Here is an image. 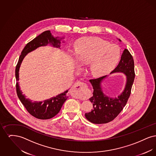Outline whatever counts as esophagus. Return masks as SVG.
Here are the masks:
<instances>
[{"label": "esophagus", "mask_w": 156, "mask_h": 156, "mask_svg": "<svg viewBox=\"0 0 156 156\" xmlns=\"http://www.w3.org/2000/svg\"><path fill=\"white\" fill-rule=\"evenodd\" d=\"M87 88V85L84 82L78 81L75 83L71 89V94L76 98L82 97L83 92Z\"/></svg>", "instance_id": "34e87169"}]
</instances>
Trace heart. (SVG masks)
I'll return each mask as SVG.
<instances>
[{
  "label": "heart",
  "mask_w": 156,
  "mask_h": 156,
  "mask_svg": "<svg viewBox=\"0 0 156 156\" xmlns=\"http://www.w3.org/2000/svg\"><path fill=\"white\" fill-rule=\"evenodd\" d=\"M74 55L82 66L89 64L90 73L95 76L109 73L119 61L120 51L116 45L97 37H84L76 45Z\"/></svg>",
  "instance_id": "b5f03b06"
}]
</instances>
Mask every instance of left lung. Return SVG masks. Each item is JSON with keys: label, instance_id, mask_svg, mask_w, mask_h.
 Returning a JSON list of instances; mask_svg holds the SVG:
<instances>
[{"label": "left lung", "instance_id": "obj_1", "mask_svg": "<svg viewBox=\"0 0 156 156\" xmlns=\"http://www.w3.org/2000/svg\"><path fill=\"white\" fill-rule=\"evenodd\" d=\"M119 40L121 41L120 39ZM115 73H122L126 76L125 89L117 98L108 97L103 92L101 83L108 76L107 75L89 80L94 89L93 96L89 98L93 104V109L90 112L86 113L85 116L91 123L103 124L111 122L126 105L131 94L135 76L133 58L127 49L124 50L119 64L111 74Z\"/></svg>", "mask_w": 156, "mask_h": 156}]
</instances>
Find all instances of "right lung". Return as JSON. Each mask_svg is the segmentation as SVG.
Segmentation results:
<instances>
[{
	"label": "right lung",
	"instance_id": "add662e5",
	"mask_svg": "<svg viewBox=\"0 0 156 156\" xmlns=\"http://www.w3.org/2000/svg\"><path fill=\"white\" fill-rule=\"evenodd\" d=\"M59 37H54L51 35L50 30H47L42 33L41 34L34 38L28 43L23 48L21 55H20L16 67L15 75L16 79V92L20 101L22 103L27 112L33 116L39 119H48L52 118L58 113L62 105L65 102L68 97L67 93L68 90H66L56 97H52L47 100L41 102H32L29 99L26 98L23 95L22 92L20 89L18 81L19 80V68L22 64L23 59L29 53L38 47L41 46H45L48 44L52 45L53 47H60V39Z\"/></svg>",
	"mask_w": 156,
	"mask_h": 156
}]
</instances>
